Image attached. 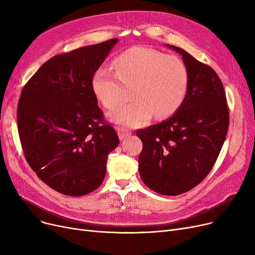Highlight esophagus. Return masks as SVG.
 <instances>
[{
    "label": "esophagus",
    "instance_id": "obj_1",
    "mask_svg": "<svg viewBox=\"0 0 255 255\" xmlns=\"http://www.w3.org/2000/svg\"><path fill=\"white\" fill-rule=\"evenodd\" d=\"M117 130H118V134H119L120 139H124V138L128 137L129 135H131V131H129V130L126 129V128L118 127Z\"/></svg>",
    "mask_w": 255,
    "mask_h": 255
}]
</instances>
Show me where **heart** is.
Instances as JSON below:
<instances>
[{"label": "heart", "instance_id": "heart-1", "mask_svg": "<svg viewBox=\"0 0 255 255\" xmlns=\"http://www.w3.org/2000/svg\"><path fill=\"white\" fill-rule=\"evenodd\" d=\"M115 73L102 66L94 73L92 86L98 100L106 109H114L131 90L132 100L117 107L109 118L117 124L137 127L155 116L164 119L182 105L189 75L178 58L160 51L133 47L115 59Z\"/></svg>", "mask_w": 255, "mask_h": 255}]
</instances>
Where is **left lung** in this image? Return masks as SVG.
I'll list each match as a JSON object with an SVG mask.
<instances>
[{"instance_id": "8db88e82", "label": "left lung", "mask_w": 255, "mask_h": 255, "mask_svg": "<svg viewBox=\"0 0 255 255\" xmlns=\"http://www.w3.org/2000/svg\"><path fill=\"white\" fill-rule=\"evenodd\" d=\"M169 47L182 55L188 89L175 115L137 130L142 141L138 170L153 191L179 195L197 186L215 164L229 129L230 112L217 73L184 49Z\"/></svg>"}]
</instances>
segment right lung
Segmentation results:
<instances>
[{"instance_id": "right-lung-1", "label": "right lung", "mask_w": 255, "mask_h": 255, "mask_svg": "<svg viewBox=\"0 0 255 255\" xmlns=\"http://www.w3.org/2000/svg\"><path fill=\"white\" fill-rule=\"evenodd\" d=\"M117 42L115 38L52 57L22 88L17 126L24 158L40 180L64 195L97 189L107 157L120 143L92 86Z\"/></svg>"}]
</instances>
